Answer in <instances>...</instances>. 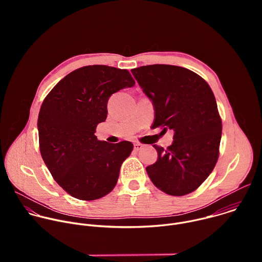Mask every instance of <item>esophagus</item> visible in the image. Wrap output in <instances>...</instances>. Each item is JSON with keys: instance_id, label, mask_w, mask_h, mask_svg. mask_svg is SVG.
Listing matches in <instances>:
<instances>
[{"instance_id": "1", "label": "esophagus", "mask_w": 262, "mask_h": 262, "mask_svg": "<svg viewBox=\"0 0 262 262\" xmlns=\"http://www.w3.org/2000/svg\"><path fill=\"white\" fill-rule=\"evenodd\" d=\"M143 148V145L141 144V143H135L134 144V149H135V150H140V149H142Z\"/></svg>"}]
</instances>
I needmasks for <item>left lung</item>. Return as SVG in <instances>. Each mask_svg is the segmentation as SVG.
<instances>
[{
    "label": "left lung",
    "instance_id": "obj_1",
    "mask_svg": "<svg viewBox=\"0 0 262 262\" xmlns=\"http://www.w3.org/2000/svg\"><path fill=\"white\" fill-rule=\"evenodd\" d=\"M144 93L152 100L156 127L173 129L167 149L154 145L158 161L146 171L164 193L183 196L197 190L219 159L222 120L209 85L194 71L154 64L132 69Z\"/></svg>",
    "mask_w": 262,
    "mask_h": 262
}]
</instances>
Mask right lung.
I'll use <instances>...</instances> for the list:
<instances>
[{"label": "right lung", "instance_id": "right-lung-1", "mask_svg": "<svg viewBox=\"0 0 262 262\" xmlns=\"http://www.w3.org/2000/svg\"><path fill=\"white\" fill-rule=\"evenodd\" d=\"M135 80L126 69L90 65L73 70L45 98L38 116L39 148L52 176L70 196L96 200L115 188L134 145H111L94 135L110 96Z\"/></svg>", "mask_w": 262, "mask_h": 262}]
</instances>
